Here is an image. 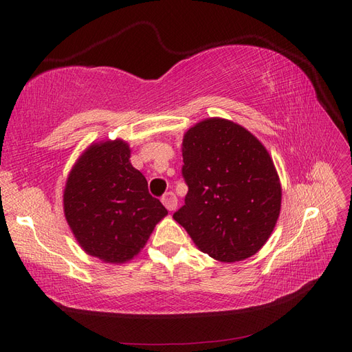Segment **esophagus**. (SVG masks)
<instances>
[{
  "label": "esophagus",
  "instance_id": "obj_1",
  "mask_svg": "<svg viewBox=\"0 0 352 352\" xmlns=\"http://www.w3.org/2000/svg\"><path fill=\"white\" fill-rule=\"evenodd\" d=\"M162 202L168 211H173L177 207V198L173 192H166L162 198Z\"/></svg>",
  "mask_w": 352,
  "mask_h": 352
}]
</instances>
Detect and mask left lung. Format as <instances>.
<instances>
[{
    "instance_id": "1",
    "label": "left lung",
    "mask_w": 352,
    "mask_h": 352,
    "mask_svg": "<svg viewBox=\"0 0 352 352\" xmlns=\"http://www.w3.org/2000/svg\"><path fill=\"white\" fill-rule=\"evenodd\" d=\"M182 155L188 194L173 219L214 260L235 263L258 252L282 201L264 145L245 127L212 117L185 133Z\"/></svg>"
}]
</instances>
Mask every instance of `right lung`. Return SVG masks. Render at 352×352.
Here are the masks:
<instances>
[{
    "label": "right lung",
    "instance_id": "add662e5",
    "mask_svg": "<svg viewBox=\"0 0 352 352\" xmlns=\"http://www.w3.org/2000/svg\"><path fill=\"white\" fill-rule=\"evenodd\" d=\"M129 158L122 140L92 144L73 166L63 195L74 238L104 263L132 260L167 214Z\"/></svg>",
    "mask_w": 352,
    "mask_h": 352
}]
</instances>
